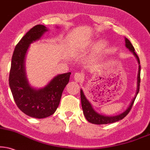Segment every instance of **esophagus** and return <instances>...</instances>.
Segmentation results:
<instances>
[{"instance_id":"34e87169","label":"esophagus","mask_w":150,"mask_h":150,"mask_svg":"<svg viewBox=\"0 0 150 150\" xmlns=\"http://www.w3.org/2000/svg\"><path fill=\"white\" fill-rule=\"evenodd\" d=\"M83 79H84V76L80 73H76L75 74V75H74V79L77 82H81L83 80Z\"/></svg>"}]
</instances>
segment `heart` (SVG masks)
<instances>
[{
  "label": "heart",
  "mask_w": 150,
  "mask_h": 150,
  "mask_svg": "<svg viewBox=\"0 0 150 150\" xmlns=\"http://www.w3.org/2000/svg\"><path fill=\"white\" fill-rule=\"evenodd\" d=\"M93 46V54L95 56L99 55L101 53L105 50L106 48V43L105 41H99L97 43L95 42L94 41H88L86 43L84 44V48H89Z\"/></svg>",
  "instance_id": "b5f03b06"
}]
</instances>
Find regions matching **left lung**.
<instances>
[{
  "instance_id": "obj_1",
  "label": "left lung",
  "mask_w": 150,
  "mask_h": 150,
  "mask_svg": "<svg viewBox=\"0 0 150 150\" xmlns=\"http://www.w3.org/2000/svg\"><path fill=\"white\" fill-rule=\"evenodd\" d=\"M125 47L129 49L130 52L133 53V54L136 57V59H137L138 63V76H137V88H136V92L135 96L133 99L131 101L129 107L127 108V109L122 113H120V114L113 115V116H107V115H104L102 114H100L98 112L95 111L93 108L91 104L88 101V99L86 98L85 95L84 94L82 89L80 90V95H81V107L83 109V113L86 120L88 121L89 122L92 123V124L96 125H104V124H109V123H113L117 121L122 120L128 114L129 111L132 109V106L135 100L136 96L139 92V88H140V82H141V66H140V60L139 58L137 55V54L135 52V49H134V46L132 45V43L127 38H125Z\"/></svg>"
}]
</instances>
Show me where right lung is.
Instances as JSON below:
<instances>
[{
    "label": "right lung",
    "mask_w": 150,
    "mask_h": 150,
    "mask_svg": "<svg viewBox=\"0 0 150 150\" xmlns=\"http://www.w3.org/2000/svg\"><path fill=\"white\" fill-rule=\"evenodd\" d=\"M48 31L45 26L37 25L23 37L15 47L9 77V87L18 109L28 116L39 119L55 112L71 74H59L41 88H34L30 84L25 66L26 54L30 45L39 41Z\"/></svg>",
    "instance_id": "right-lung-1"
}]
</instances>
